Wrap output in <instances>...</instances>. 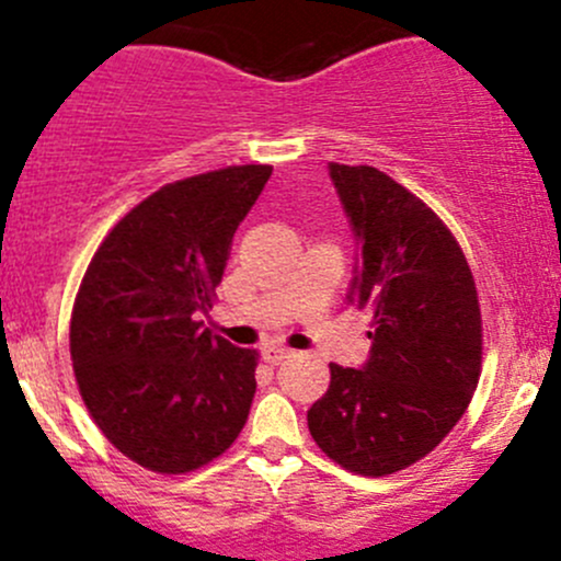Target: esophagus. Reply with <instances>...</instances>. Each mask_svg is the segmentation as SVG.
<instances>
[{
  "label": "esophagus",
  "mask_w": 561,
  "mask_h": 561,
  "mask_svg": "<svg viewBox=\"0 0 561 561\" xmlns=\"http://www.w3.org/2000/svg\"><path fill=\"white\" fill-rule=\"evenodd\" d=\"M263 358L268 360L271 366H279V364H285L287 358H293V350L279 347V344H271V347L263 350Z\"/></svg>",
  "instance_id": "obj_1"
}]
</instances>
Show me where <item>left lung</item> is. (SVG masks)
I'll list each match as a JSON object with an SVG mask.
<instances>
[{
  "mask_svg": "<svg viewBox=\"0 0 561 561\" xmlns=\"http://www.w3.org/2000/svg\"><path fill=\"white\" fill-rule=\"evenodd\" d=\"M355 247L347 301L371 309L360 369L331 364L307 412L322 454L358 474L399 472L432 454L472 401L483 333L472 271L443 219L369 165H328Z\"/></svg>",
  "mask_w": 561,
  "mask_h": 561,
  "instance_id": "8db88e82",
  "label": "left lung"
}]
</instances>
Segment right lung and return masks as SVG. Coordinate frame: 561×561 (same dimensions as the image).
I'll use <instances>...</instances> for the list:
<instances>
[{
	"instance_id": "obj_1",
	"label": "right lung",
	"mask_w": 561,
	"mask_h": 561,
	"mask_svg": "<svg viewBox=\"0 0 561 561\" xmlns=\"http://www.w3.org/2000/svg\"><path fill=\"white\" fill-rule=\"evenodd\" d=\"M271 165L162 186L107 233L70 322L83 404L100 432L154 472L203 467L244 428L257 353L203 328L239 225Z\"/></svg>"
}]
</instances>
